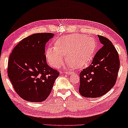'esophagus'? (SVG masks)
Instances as JSON below:
<instances>
[{
  "label": "esophagus",
  "instance_id": "1",
  "mask_svg": "<svg viewBox=\"0 0 128 128\" xmlns=\"http://www.w3.org/2000/svg\"><path fill=\"white\" fill-rule=\"evenodd\" d=\"M62 72V73H63V72ZM72 71H68V72H66V73L67 74H68V75H70V74H72Z\"/></svg>",
  "mask_w": 128,
  "mask_h": 128
}]
</instances>
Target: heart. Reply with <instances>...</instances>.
<instances>
[{
  "label": "heart",
  "instance_id": "1",
  "mask_svg": "<svg viewBox=\"0 0 128 128\" xmlns=\"http://www.w3.org/2000/svg\"><path fill=\"white\" fill-rule=\"evenodd\" d=\"M96 49L94 38L84 34H72L59 38L55 47L48 48L45 57L51 67L58 68L67 56V62L75 68L84 67L92 59Z\"/></svg>",
  "mask_w": 128,
  "mask_h": 128
}]
</instances>
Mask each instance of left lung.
Here are the masks:
<instances>
[{
    "label": "left lung",
    "mask_w": 128,
    "mask_h": 128,
    "mask_svg": "<svg viewBox=\"0 0 128 128\" xmlns=\"http://www.w3.org/2000/svg\"><path fill=\"white\" fill-rule=\"evenodd\" d=\"M98 37L103 46L80 74L79 93L85 98H98L108 93L115 84L120 67L119 55L112 42L101 35Z\"/></svg>",
    "instance_id": "1"
}]
</instances>
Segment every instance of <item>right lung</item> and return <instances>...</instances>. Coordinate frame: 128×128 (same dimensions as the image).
<instances>
[{
  "mask_svg": "<svg viewBox=\"0 0 128 128\" xmlns=\"http://www.w3.org/2000/svg\"><path fill=\"white\" fill-rule=\"evenodd\" d=\"M54 34L38 33L23 39L12 50L8 75L18 94L31 102H41L49 96L60 72L46 63L45 45Z\"/></svg>",
  "mask_w": 128,
  "mask_h": 128,
  "instance_id": "obj_1",
  "label": "right lung"
}]
</instances>
